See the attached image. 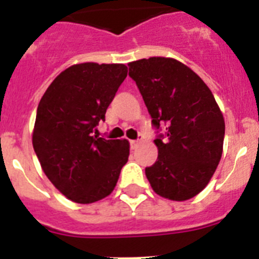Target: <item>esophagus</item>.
<instances>
[{
    "mask_svg": "<svg viewBox=\"0 0 259 259\" xmlns=\"http://www.w3.org/2000/svg\"><path fill=\"white\" fill-rule=\"evenodd\" d=\"M137 145H139V141H137V140H131V141H130V146H131L132 150L136 149Z\"/></svg>",
    "mask_w": 259,
    "mask_h": 259,
    "instance_id": "1",
    "label": "esophagus"
}]
</instances>
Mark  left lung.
Masks as SVG:
<instances>
[{
  "mask_svg": "<svg viewBox=\"0 0 259 259\" xmlns=\"http://www.w3.org/2000/svg\"><path fill=\"white\" fill-rule=\"evenodd\" d=\"M128 67L158 134V158L145 168L146 178L162 197L189 200L206 187L221 161V109L202 79L176 59L152 57Z\"/></svg>",
  "mask_w": 259,
  "mask_h": 259,
  "instance_id": "left-lung-1",
  "label": "left lung"
}]
</instances>
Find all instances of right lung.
Returning <instances> with one entry per match:
<instances>
[{"mask_svg": "<svg viewBox=\"0 0 259 259\" xmlns=\"http://www.w3.org/2000/svg\"><path fill=\"white\" fill-rule=\"evenodd\" d=\"M127 71L119 63L74 65L53 80L40 100L33 149L48 179L74 202L109 196L127 163V140L96 135Z\"/></svg>", "mask_w": 259, "mask_h": 259, "instance_id": "1", "label": "right lung"}]
</instances>
